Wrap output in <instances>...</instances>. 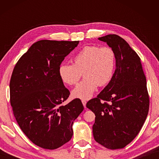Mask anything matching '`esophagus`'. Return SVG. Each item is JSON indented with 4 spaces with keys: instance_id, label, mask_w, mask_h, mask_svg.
I'll use <instances>...</instances> for the list:
<instances>
[{
    "instance_id": "34e87169",
    "label": "esophagus",
    "mask_w": 159,
    "mask_h": 159,
    "mask_svg": "<svg viewBox=\"0 0 159 159\" xmlns=\"http://www.w3.org/2000/svg\"><path fill=\"white\" fill-rule=\"evenodd\" d=\"M82 103L83 104V106H84V107L85 108V107H86V101L85 100V99H82Z\"/></svg>"
}]
</instances>
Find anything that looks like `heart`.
Returning a JSON list of instances; mask_svg holds the SVG:
<instances>
[{"label": "heart", "instance_id": "b5f03b06", "mask_svg": "<svg viewBox=\"0 0 159 159\" xmlns=\"http://www.w3.org/2000/svg\"><path fill=\"white\" fill-rule=\"evenodd\" d=\"M116 55L109 47L85 45L73 58V64H61L58 74L64 83L74 85L81 77L83 79L72 91L74 97L88 99L92 97L97 87L104 86L111 81L114 73Z\"/></svg>", "mask_w": 159, "mask_h": 159}]
</instances>
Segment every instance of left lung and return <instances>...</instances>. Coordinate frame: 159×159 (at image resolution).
Instances as JSON below:
<instances>
[{
    "label": "left lung",
    "instance_id": "1",
    "mask_svg": "<svg viewBox=\"0 0 159 159\" xmlns=\"http://www.w3.org/2000/svg\"><path fill=\"white\" fill-rule=\"evenodd\" d=\"M114 51L116 69L108 85L86 104L95 115V141L110 149L124 148L138 135L149 107L146 76L141 59L121 37L99 38Z\"/></svg>",
    "mask_w": 159,
    "mask_h": 159
}]
</instances>
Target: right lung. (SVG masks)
<instances>
[{
  "label": "right lung",
  "mask_w": 159,
  "mask_h": 159,
  "mask_svg": "<svg viewBox=\"0 0 159 159\" xmlns=\"http://www.w3.org/2000/svg\"><path fill=\"white\" fill-rule=\"evenodd\" d=\"M79 41L41 40L15 64L10 81V100L19 126L37 146L55 149L71 139L72 125L83 111L80 99L63 105L69 90L58 74L64 57Z\"/></svg>",
  "instance_id": "add662e5"
}]
</instances>
